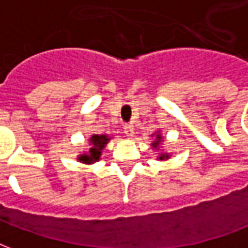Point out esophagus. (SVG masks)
<instances>
[{"mask_svg":"<svg viewBox=\"0 0 248 248\" xmlns=\"http://www.w3.org/2000/svg\"><path fill=\"white\" fill-rule=\"evenodd\" d=\"M124 134H126V137L133 138V135H134V127H133V124H124Z\"/></svg>","mask_w":248,"mask_h":248,"instance_id":"34e87169","label":"esophagus"}]
</instances>
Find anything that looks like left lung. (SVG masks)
<instances>
[{"instance_id":"left-lung-1","label":"left lung","mask_w":248,"mask_h":248,"mask_svg":"<svg viewBox=\"0 0 248 248\" xmlns=\"http://www.w3.org/2000/svg\"><path fill=\"white\" fill-rule=\"evenodd\" d=\"M151 137H153V142H151V149L153 150L158 151V156H156V159L158 161H167L170 156H171V154L170 153H166V151H162V143H163V137H162L161 131L158 130V131H155L154 134H151Z\"/></svg>"}]
</instances>
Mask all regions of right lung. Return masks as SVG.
Listing matches in <instances>:
<instances>
[{"label": "right lung", "mask_w": 248, "mask_h": 248, "mask_svg": "<svg viewBox=\"0 0 248 248\" xmlns=\"http://www.w3.org/2000/svg\"><path fill=\"white\" fill-rule=\"evenodd\" d=\"M111 137L108 134H93L89 138V147L86 151L77 156V161L85 163V165H93L101 159L103 149L106 147Z\"/></svg>", "instance_id": "add662e5"}]
</instances>
